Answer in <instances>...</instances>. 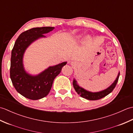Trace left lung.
<instances>
[{
  "label": "left lung",
  "instance_id": "8db88e82",
  "mask_svg": "<svg viewBox=\"0 0 133 133\" xmlns=\"http://www.w3.org/2000/svg\"><path fill=\"white\" fill-rule=\"evenodd\" d=\"M119 76V72L118 73L116 79L115 80L114 82L112 83L111 85L108 87V88H107L106 89L102 90V91H101L99 92H92L87 91V90L84 89L83 88H82V87H81L79 86L77 83V81H76L75 79H74V81H73L72 84L76 92H77L81 97L87 99L88 100L95 101V100L100 99L106 97V95L109 94L110 92H111L112 91V90H114V89L115 87V86H116V84L118 82Z\"/></svg>",
  "mask_w": 133,
  "mask_h": 133
}]
</instances>
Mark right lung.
<instances>
[{
  "label": "right lung",
  "instance_id": "obj_1",
  "mask_svg": "<svg viewBox=\"0 0 133 133\" xmlns=\"http://www.w3.org/2000/svg\"><path fill=\"white\" fill-rule=\"evenodd\" d=\"M54 27L32 28L19 36L11 52L10 78L13 86L19 94L31 100L40 99L50 91L53 81L67 62L50 66L36 75H30L25 70L23 59L25 51L32 42L46 37L43 34L51 31Z\"/></svg>",
  "mask_w": 133,
  "mask_h": 133
}]
</instances>
